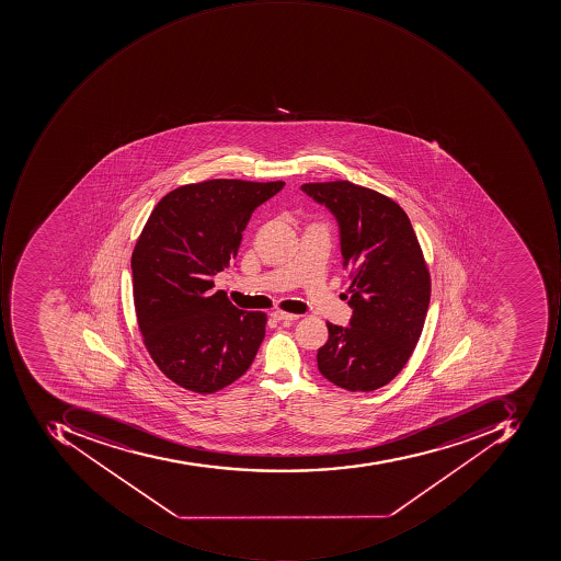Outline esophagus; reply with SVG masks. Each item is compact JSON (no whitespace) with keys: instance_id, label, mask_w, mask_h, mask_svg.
Returning a JSON list of instances; mask_svg holds the SVG:
<instances>
[{"instance_id":"obj_1","label":"esophagus","mask_w":561,"mask_h":561,"mask_svg":"<svg viewBox=\"0 0 561 561\" xmlns=\"http://www.w3.org/2000/svg\"><path fill=\"white\" fill-rule=\"evenodd\" d=\"M272 319L276 320V322H294V320L298 319V316L288 313V311L276 310L273 311Z\"/></svg>"}]
</instances>
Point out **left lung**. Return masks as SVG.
<instances>
[{"label":"left lung","mask_w":561,"mask_h":561,"mask_svg":"<svg viewBox=\"0 0 561 561\" xmlns=\"http://www.w3.org/2000/svg\"><path fill=\"white\" fill-rule=\"evenodd\" d=\"M301 191L337 219L352 279L351 322H327L320 374L352 392L382 388L410 359L428 311L432 285L413 226L392 198L348 180L305 183Z\"/></svg>","instance_id":"8db88e82"}]
</instances>
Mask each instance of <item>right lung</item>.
Returning <instances> with one entry per match:
<instances>
[{"mask_svg":"<svg viewBox=\"0 0 561 561\" xmlns=\"http://www.w3.org/2000/svg\"><path fill=\"white\" fill-rule=\"evenodd\" d=\"M285 182L216 179L167 194L131 256L133 298L145 345L175 385L210 394L250 369L266 313L234 307L214 276L238 256L251 214Z\"/></svg>","mask_w":561,"mask_h":561,"instance_id":"right-lung-1","label":"right lung"}]
</instances>
